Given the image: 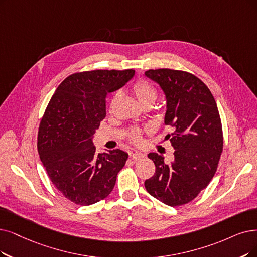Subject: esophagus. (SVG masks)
<instances>
[{
    "instance_id": "esophagus-1",
    "label": "esophagus",
    "mask_w": 257,
    "mask_h": 257,
    "mask_svg": "<svg viewBox=\"0 0 257 257\" xmlns=\"http://www.w3.org/2000/svg\"><path fill=\"white\" fill-rule=\"evenodd\" d=\"M131 157H132L133 159H135V160H139V159L145 158V157H146V154L140 153V152H134V153L131 154Z\"/></svg>"
}]
</instances>
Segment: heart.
<instances>
[{"label": "heart", "instance_id": "heart-1", "mask_svg": "<svg viewBox=\"0 0 257 257\" xmlns=\"http://www.w3.org/2000/svg\"><path fill=\"white\" fill-rule=\"evenodd\" d=\"M132 90L142 106L145 104H153V102L155 101L157 96L155 87L146 80H138L137 82H135L134 85L132 87ZM118 97H119V93H116L114 97H112L111 106L115 103V101L118 99ZM142 132L143 131L139 127L132 128L128 133V138L131 142L135 143V145L140 143L142 140Z\"/></svg>", "mask_w": 257, "mask_h": 257}]
</instances>
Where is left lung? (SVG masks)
<instances>
[{
	"label": "left lung",
	"mask_w": 257,
	"mask_h": 257,
	"mask_svg": "<svg viewBox=\"0 0 257 257\" xmlns=\"http://www.w3.org/2000/svg\"><path fill=\"white\" fill-rule=\"evenodd\" d=\"M146 76L166 95L164 124L175 130L167 136L175 151L171 163L157 153L149 154L156 170L145 187L168 206H182L197 197L216 173L223 148L219 111L208 86L188 71L149 69Z\"/></svg>",
	"instance_id": "obj_1"
}]
</instances>
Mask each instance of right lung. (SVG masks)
Here are the masks:
<instances>
[{
  "mask_svg": "<svg viewBox=\"0 0 257 257\" xmlns=\"http://www.w3.org/2000/svg\"><path fill=\"white\" fill-rule=\"evenodd\" d=\"M135 75L134 69H96L68 76L41 119L38 152L47 175L65 198L89 206L110 194L127 153L97 154L93 136L105 118V98Z\"/></svg>",
  "mask_w": 257,
  "mask_h": 257,
  "instance_id": "right-lung-1",
  "label": "right lung"
}]
</instances>
